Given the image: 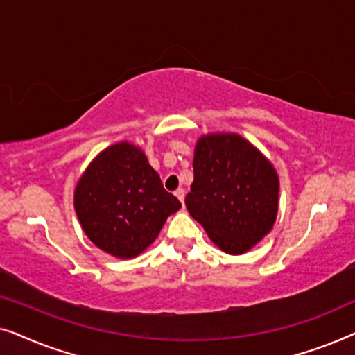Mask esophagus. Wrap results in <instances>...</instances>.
I'll list each match as a JSON object with an SVG mask.
<instances>
[{"instance_id": "obj_1", "label": "esophagus", "mask_w": 355, "mask_h": 355, "mask_svg": "<svg viewBox=\"0 0 355 355\" xmlns=\"http://www.w3.org/2000/svg\"><path fill=\"white\" fill-rule=\"evenodd\" d=\"M174 196L179 198V202L184 203V191H182V189H178V191L174 192Z\"/></svg>"}]
</instances>
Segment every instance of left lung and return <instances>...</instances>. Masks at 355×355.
<instances>
[{
  "label": "left lung",
  "mask_w": 355,
  "mask_h": 355,
  "mask_svg": "<svg viewBox=\"0 0 355 355\" xmlns=\"http://www.w3.org/2000/svg\"><path fill=\"white\" fill-rule=\"evenodd\" d=\"M279 178L268 158L234 132L202 135L193 150L186 207L213 244L242 255L273 230Z\"/></svg>",
  "instance_id": "1"
}]
</instances>
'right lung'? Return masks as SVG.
<instances>
[{
  "label": "right lung",
  "mask_w": 355,
  "mask_h": 355,
  "mask_svg": "<svg viewBox=\"0 0 355 355\" xmlns=\"http://www.w3.org/2000/svg\"><path fill=\"white\" fill-rule=\"evenodd\" d=\"M74 208L94 244L116 259H134L157 239L181 202L164 191L139 145L123 140L92 159L74 189Z\"/></svg>",
  "instance_id": "1"
}]
</instances>
